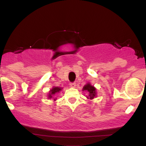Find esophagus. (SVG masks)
<instances>
[{
  "instance_id": "obj_1",
  "label": "esophagus",
  "mask_w": 146,
  "mask_h": 146,
  "mask_svg": "<svg viewBox=\"0 0 146 146\" xmlns=\"http://www.w3.org/2000/svg\"><path fill=\"white\" fill-rule=\"evenodd\" d=\"M70 88H75L76 87V84L75 82H71V83H70Z\"/></svg>"
}]
</instances>
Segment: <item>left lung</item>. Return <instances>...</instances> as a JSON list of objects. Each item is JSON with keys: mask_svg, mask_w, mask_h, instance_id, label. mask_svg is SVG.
Wrapping results in <instances>:
<instances>
[{"mask_svg": "<svg viewBox=\"0 0 146 146\" xmlns=\"http://www.w3.org/2000/svg\"><path fill=\"white\" fill-rule=\"evenodd\" d=\"M82 91H86L88 92V96H87L88 99L92 100L97 97V92L96 88L91 85L90 82H88L86 85H84L83 88H82Z\"/></svg>", "mask_w": 146, "mask_h": 146, "instance_id": "1", "label": "left lung"}]
</instances>
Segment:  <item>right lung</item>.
I'll return each instance as SVG.
<instances>
[{"label": "right lung", "instance_id": "obj_1", "mask_svg": "<svg viewBox=\"0 0 146 146\" xmlns=\"http://www.w3.org/2000/svg\"><path fill=\"white\" fill-rule=\"evenodd\" d=\"M63 88H60V87H53L52 89L50 90L48 94V99H54V101H56V98H54V95H56V93H58L59 92H61Z\"/></svg>", "mask_w": 146, "mask_h": 146}]
</instances>
